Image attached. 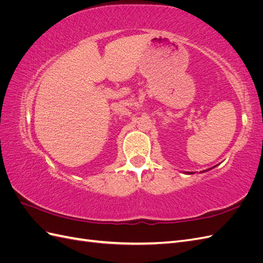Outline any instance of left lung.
Returning a JSON list of instances; mask_svg holds the SVG:
<instances>
[{
  "label": "left lung",
  "instance_id": "1",
  "mask_svg": "<svg viewBox=\"0 0 263 263\" xmlns=\"http://www.w3.org/2000/svg\"><path fill=\"white\" fill-rule=\"evenodd\" d=\"M209 170H211V169H208V170H205V171H209ZM205 171H203V172H205ZM186 174H194L195 172H185Z\"/></svg>",
  "mask_w": 263,
  "mask_h": 263
}]
</instances>
